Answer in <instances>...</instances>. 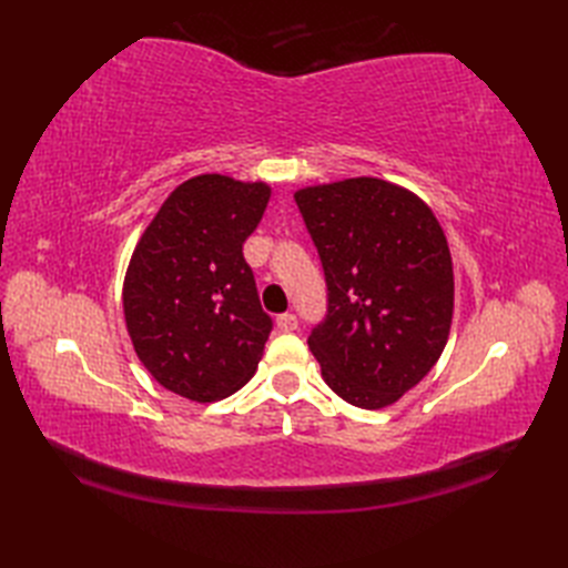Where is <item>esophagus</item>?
<instances>
[{
	"label": "esophagus",
	"instance_id": "1",
	"mask_svg": "<svg viewBox=\"0 0 568 568\" xmlns=\"http://www.w3.org/2000/svg\"><path fill=\"white\" fill-rule=\"evenodd\" d=\"M277 326H280L282 332H296L298 329V320H296V315L284 313V315L277 317Z\"/></svg>",
	"mask_w": 568,
	"mask_h": 568
}]
</instances>
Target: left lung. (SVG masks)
<instances>
[{"label":"left lung","mask_w":568,"mask_h":568,"mask_svg":"<svg viewBox=\"0 0 568 568\" xmlns=\"http://www.w3.org/2000/svg\"><path fill=\"white\" fill-rule=\"evenodd\" d=\"M294 199L329 288L326 320L307 338L322 379L355 407L398 403L450 336L455 274L440 222L379 178L303 186Z\"/></svg>","instance_id":"8db88e82"}]
</instances>
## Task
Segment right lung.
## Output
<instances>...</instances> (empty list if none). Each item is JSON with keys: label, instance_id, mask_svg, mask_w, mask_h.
<instances>
[{"label": "right lung", "instance_id": "1", "mask_svg": "<svg viewBox=\"0 0 568 568\" xmlns=\"http://www.w3.org/2000/svg\"><path fill=\"white\" fill-rule=\"evenodd\" d=\"M272 186L196 175L168 194L136 242L123 282L132 348L163 388L215 403L261 363L272 320L263 313L244 242Z\"/></svg>", "mask_w": 568, "mask_h": 568}]
</instances>
